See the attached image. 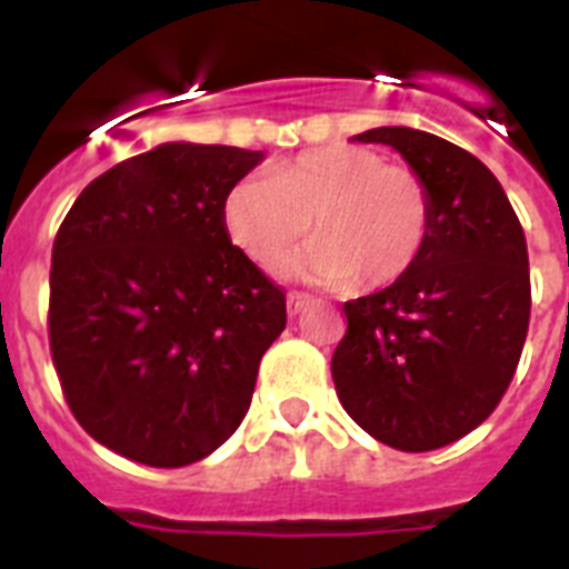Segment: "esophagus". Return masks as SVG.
Wrapping results in <instances>:
<instances>
[{
  "label": "esophagus",
  "instance_id": "34e87169",
  "mask_svg": "<svg viewBox=\"0 0 569 569\" xmlns=\"http://www.w3.org/2000/svg\"><path fill=\"white\" fill-rule=\"evenodd\" d=\"M310 303H312L310 295H303V292H289V295H286V310H289V316H298V312L307 310Z\"/></svg>",
  "mask_w": 569,
  "mask_h": 569
}]
</instances>
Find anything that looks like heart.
Masks as SVG:
<instances>
[{
  "mask_svg": "<svg viewBox=\"0 0 569 569\" xmlns=\"http://www.w3.org/2000/svg\"><path fill=\"white\" fill-rule=\"evenodd\" d=\"M232 244L274 266L310 232L319 239L283 266L312 283L378 289L401 280L431 232V194L407 164L369 147L328 144L244 177L223 194Z\"/></svg>",
  "mask_w": 569,
  "mask_h": 569,
  "instance_id": "heart-1",
  "label": "heart"
}]
</instances>
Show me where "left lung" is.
I'll use <instances>...</instances> for the list:
<instances>
[{
  "label": "left lung",
  "instance_id": "obj_1",
  "mask_svg": "<svg viewBox=\"0 0 569 569\" xmlns=\"http://www.w3.org/2000/svg\"><path fill=\"white\" fill-rule=\"evenodd\" d=\"M405 156L431 194V232L401 280L348 301L330 372L363 431L401 451L460 440L502 401L531 312L520 218L485 162L431 132L355 136Z\"/></svg>",
  "mask_w": 569,
  "mask_h": 569
}]
</instances>
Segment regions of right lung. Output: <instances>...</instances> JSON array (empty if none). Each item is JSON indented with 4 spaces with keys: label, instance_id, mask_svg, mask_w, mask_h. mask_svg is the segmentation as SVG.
Here are the masks:
<instances>
[{
    "label": "right lung",
    "instance_id": "right-lung-1",
    "mask_svg": "<svg viewBox=\"0 0 569 569\" xmlns=\"http://www.w3.org/2000/svg\"><path fill=\"white\" fill-rule=\"evenodd\" d=\"M257 150L171 141L76 197L49 271V351L93 440L147 467L212 455L248 413L286 295L223 227Z\"/></svg>",
    "mask_w": 569,
    "mask_h": 569
}]
</instances>
